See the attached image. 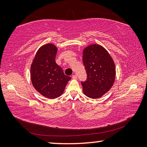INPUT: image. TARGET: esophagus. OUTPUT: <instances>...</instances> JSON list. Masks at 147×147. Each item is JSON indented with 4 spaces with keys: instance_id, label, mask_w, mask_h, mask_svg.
Listing matches in <instances>:
<instances>
[{
    "instance_id": "obj_1",
    "label": "esophagus",
    "mask_w": 147,
    "mask_h": 147,
    "mask_svg": "<svg viewBox=\"0 0 147 147\" xmlns=\"http://www.w3.org/2000/svg\"><path fill=\"white\" fill-rule=\"evenodd\" d=\"M72 78H73V79H76L77 78V75H76V74H73V75L72 76Z\"/></svg>"
}]
</instances>
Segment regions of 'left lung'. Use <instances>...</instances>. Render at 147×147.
I'll return each instance as SVG.
<instances>
[{
  "label": "left lung",
  "instance_id": "8db88e82",
  "mask_svg": "<svg viewBox=\"0 0 147 147\" xmlns=\"http://www.w3.org/2000/svg\"><path fill=\"white\" fill-rule=\"evenodd\" d=\"M83 63L88 74L82 82L83 92L88 97L99 98L113 86L116 71L113 58L105 48L93 44L83 50Z\"/></svg>",
  "mask_w": 147,
  "mask_h": 147
}]
</instances>
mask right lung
<instances>
[{"label":"right lung","instance_id":"obj_1","mask_svg":"<svg viewBox=\"0 0 147 147\" xmlns=\"http://www.w3.org/2000/svg\"><path fill=\"white\" fill-rule=\"evenodd\" d=\"M58 49L47 43L38 49L30 67L32 85L41 95L50 99L60 96L71 78L65 75L55 61Z\"/></svg>","mask_w":147,"mask_h":147}]
</instances>
